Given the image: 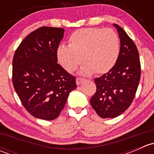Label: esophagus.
<instances>
[{
    "mask_svg": "<svg viewBox=\"0 0 154 154\" xmlns=\"http://www.w3.org/2000/svg\"><path fill=\"white\" fill-rule=\"evenodd\" d=\"M83 80H84V79L81 78V77H77V78H76V83H77V85L81 84L83 82Z\"/></svg>",
    "mask_w": 154,
    "mask_h": 154,
    "instance_id": "obj_1",
    "label": "esophagus"
}]
</instances>
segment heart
<instances>
[{"mask_svg":"<svg viewBox=\"0 0 154 154\" xmlns=\"http://www.w3.org/2000/svg\"><path fill=\"white\" fill-rule=\"evenodd\" d=\"M69 45H60L57 57L69 72L80 69L81 74H103L116 65L120 53V41L113 29L88 27L74 31L70 36Z\"/></svg>","mask_w":154,"mask_h":154,"instance_id":"1","label":"heart"}]
</instances>
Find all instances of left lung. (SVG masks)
I'll return each mask as SVG.
<instances>
[{"mask_svg": "<svg viewBox=\"0 0 154 154\" xmlns=\"http://www.w3.org/2000/svg\"><path fill=\"white\" fill-rule=\"evenodd\" d=\"M120 38V53L116 65L94 79L96 92L90 99L100 117L116 118L124 112L134 99L141 76L139 52L123 28L113 24Z\"/></svg>", "mask_w": 154, "mask_h": 154, "instance_id": "obj_1", "label": "left lung"}]
</instances>
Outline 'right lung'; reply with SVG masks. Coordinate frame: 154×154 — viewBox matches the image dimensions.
Masks as SVG:
<instances>
[{"label":"right lung","instance_id":"add662e5","mask_svg":"<svg viewBox=\"0 0 154 154\" xmlns=\"http://www.w3.org/2000/svg\"><path fill=\"white\" fill-rule=\"evenodd\" d=\"M64 29L42 27L19 45L12 60V83L24 108L32 116L54 120L64 108L75 77L57 63Z\"/></svg>","mask_w":154,"mask_h":154}]
</instances>
